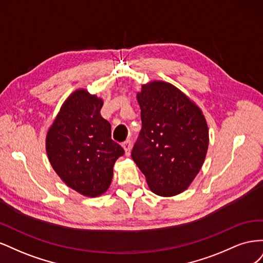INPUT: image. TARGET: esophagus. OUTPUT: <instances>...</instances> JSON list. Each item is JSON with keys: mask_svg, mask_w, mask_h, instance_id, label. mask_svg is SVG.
Segmentation results:
<instances>
[{"mask_svg": "<svg viewBox=\"0 0 263 263\" xmlns=\"http://www.w3.org/2000/svg\"><path fill=\"white\" fill-rule=\"evenodd\" d=\"M123 148L125 150V155L126 156H129L130 155V150H132V141L130 140H127L123 144Z\"/></svg>", "mask_w": 263, "mask_h": 263, "instance_id": "obj_1", "label": "esophagus"}]
</instances>
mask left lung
Here are the masks:
<instances>
[{
    "instance_id": "8db88e82",
    "label": "left lung",
    "mask_w": 263,
    "mask_h": 263,
    "mask_svg": "<svg viewBox=\"0 0 263 263\" xmlns=\"http://www.w3.org/2000/svg\"><path fill=\"white\" fill-rule=\"evenodd\" d=\"M142 127L132 158L157 195L186 190L200 172L209 148L201 108L171 83L151 81L137 93Z\"/></svg>"
}]
</instances>
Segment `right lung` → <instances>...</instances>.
Returning a JSON list of instances; mask_svg holds the SVG:
<instances>
[{"label": "right lung", "instance_id": "add662e5", "mask_svg": "<svg viewBox=\"0 0 263 263\" xmlns=\"http://www.w3.org/2000/svg\"><path fill=\"white\" fill-rule=\"evenodd\" d=\"M103 100L77 90L63 103L47 133L49 162L66 184L84 196H100L110 185L113 166L124 149L110 137L101 116Z\"/></svg>", "mask_w": 263, "mask_h": 263}]
</instances>
